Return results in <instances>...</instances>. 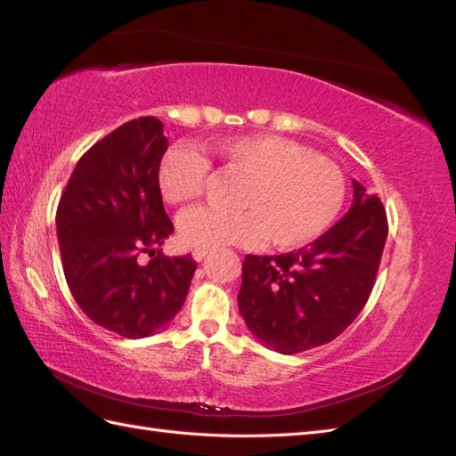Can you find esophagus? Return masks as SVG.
Listing matches in <instances>:
<instances>
[{
	"label": "esophagus",
	"mask_w": 456,
	"mask_h": 456,
	"mask_svg": "<svg viewBox=\"0 0 456 456\" xmlns=\"http://www.w3.org/2000/svg\"><path fill=\"white\" fill-rule=\"evenodd\" d=\"M209 249H194V253H191V256H194V260L201 262L205 256H209Z\"/></svg>",
	"instance_id": "34e87169"
}]
</instances>
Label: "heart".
<instances>
[{
	"label": "heart",
	"instance_id": "b5f03b06",
	"mask_svg": "<svg viewBox=\"0 0 456 456\" xmlns=\"http://www.w3.org/2000/svg\"><path fill=\"white\" fill-rule=\"evenodd\" d=\"M213 154L223 167L243 175L238 211L196 207L178 218V240L191 249L255 245L297 249L333 224L346 196V178L335 161L280 134H241L218 141ZM209 163L191 146H173L158 167L161 198L194 201Z\"/></svg>",
	"mask_w": 456,
	"mask_h": 456
}]
</instances>
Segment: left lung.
I'll list each match as a JSON object with an SVG mask.
<instances>
[{
	"mask_svg": "<svg viewBox=\"0 0 456 456\" xmlns=\"http://www.w3.org/2000/svg\"><path fill=\"white\" fill-rule=\"evenodd\" d=\"M350 211L298 251L243 260L240 314L268 348L291 355L337 338L375 285L388 223L380 200L352 181Z\"/></svg>",
	"mask_w": 456,
	"mask_h": 456,
	"instance_id": "1",
	"label": "left lung"
}]
</instances>
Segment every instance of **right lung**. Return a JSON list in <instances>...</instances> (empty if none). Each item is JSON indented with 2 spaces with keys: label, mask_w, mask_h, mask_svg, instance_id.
<instances>
[{
  "label": "right lung",
  "mask_w": 456,
  "mask_h": 456,
  "mask_svg": "<svg viewBox=\"0 0 456 456\" xmlns=\"http://www.w3.org/2000/svg\"><path fill=\"white\" fill-rule=\"evenodd\" d=\"M167 146L158 118L123 123L81 156L57 209L72 297L91 322L126 338L169 325L198 268L191 255L139 262L173 233L158 186Z\"/></svg>",
  "instance_id": "1"
}]
</instances>
